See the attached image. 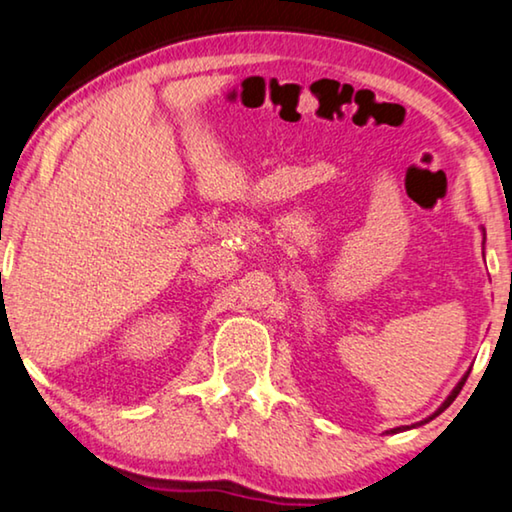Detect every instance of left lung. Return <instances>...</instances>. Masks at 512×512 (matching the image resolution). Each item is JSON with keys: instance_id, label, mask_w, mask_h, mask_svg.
Returning a JSON list of instances; mask_svg holds the SVG:
<instances>
[{"instance_id": "8db88e82", "label": "left lung", "mask_w": 512, "mask_h": 512, "mask_svg": "<svg viewBox=\"0 0 512 512\" xmlns=\"http://www.w3.org/2000/svg\"><path fill=\"white\" fill-rule=\"evenodd\" d=\"M466 379H469V372H466V374L462 376V381H459V383L455 385V390H453V392H450V395H448V399H446V402H443V404L439 406V409H436V411L432 413V416H429L427 420H422V422H418V425H425V422H429V420H434L436 416H439V413H443V411H446V409H448V406L455 402V397L459 395V390H462V385L466 383ZM411 427H416V425H411ZM411 427H395V429H390V434H397V432H402V429H411Z\"/></svg>"}]
</instances>
